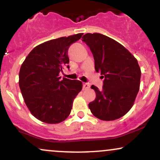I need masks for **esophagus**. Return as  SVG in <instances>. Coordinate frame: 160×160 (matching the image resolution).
Returning a JSON list of instances; mask_svg holds the SVG:
<instances>
[{"mask_svg": "<svg viewBox=\"0 0 160 160\" xmlns=\"http://www.w3.org/2000/svg\"><path fill=\"white\" fill-rule=\"evenodd\" d=\"M89 88V84L87 83V82H83L82 83V89H87Z\"/></svg>", "mask_w": 160, "mask_h": 160, "instance_id": "obj_1", "label": "esophagus"}]
</instances>
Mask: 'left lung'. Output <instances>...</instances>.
I'll return each instance as SVG.
<instances>
[{"label": "left lung", "mask_w": 160, "mask_h": 160, "mask_svg": "<svg viewBox=\"0 0 160 160\" xmlns=\"http://www.w3.org/2000/svg\"><path fill=\"white\" fill-rule=\"evenodd\" d=\"M82 41L89 47L95 69L104 78L102 90L91 88L96 97L89 104L93 115L102 120H114L133 106L139 91L141 69L136 58L122 45L99 33H87Z\"/></svg>", "instance_id": "1"}]
</instances>
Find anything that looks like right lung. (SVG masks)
<instances>
[{"mask_svg":"<svg viewBox=\"0 0 160 160\" xmlns=\"http://www.w3.org/2000/svg\"><path fill=\"white\" fill-rule=\"evenodd\" d=\"M82 33L51 40L37 46L28 55L19 71V88L32 114L46 123H59L68 117L73 101L81 91L80 80L63 78L59 73L69 68V47Z\"/></svg>","mask_w":160,"mask_h":160,"instance_id":"obj_1","label":"right lung"}]
</instances>
